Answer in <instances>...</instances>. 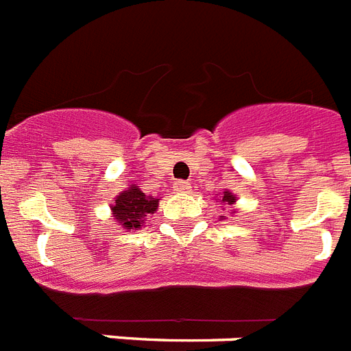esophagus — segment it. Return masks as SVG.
Returning <instances> with one entry per match:
<instances>
[{
    "instance_id": "34e87169",
    "label": "esophagus",
    "mask_w": 351,
    "mask_h": 351,
    "mask_svg": "<svg viewBox=\"0 0 351 351\" xmlns=\"http://www.w3.org/2000/svg\"><path fill=\"white\" fill-rule=\"evenodd\" d=\"M173 192H178V193H186V192H190V184H188L186 181H176L173 182Z\"/></svg>"
}]
</instances>
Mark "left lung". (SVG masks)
I'll use <instances>...</instances> for the list:
<instances>
[{"mask_svg": "<svg viewBox=\"0 0 351 351\" xmlns=\"http://www.w3.org/2000/svg\"><path fill=\"white\" fill-rule=\"evenodd\" d=\"M234 201H237L234 195H231L230 192H224V195H222V202H226V204H233Z\"/></svg>", "mask_w": 351, "mask_h": 351, "instance_id": "obj_1", "label": "left lung"}]
</instances>
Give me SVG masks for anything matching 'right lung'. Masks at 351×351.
<instances>
[{"label":"right lung","mask_w":351,"mask_h":351,"mask_svg":"<svg viewBox=\"0 0 351 351\" xmlns=\"http://www.w3.org/2000/svg\"><path fill=\"white\" fill-rule=\"evenodd\" d=\"M159 199L147 197L138 186H132L127 192L117 197V202L112 206V215L125 230L141 228L143 221L158 210Z\"/></svg>","instance_id":"add662e5"}]
</instances>
